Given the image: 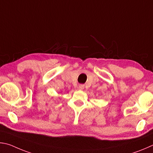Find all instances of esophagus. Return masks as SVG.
Returning <instances> with one entry per match:
<instances>
[{
  "label": "esophagus",
  "instance_id": "1",
  "mask_svg": "<svg viewBox=\"0 0 153 153\" xmlns=\"http://www.w3.org/2000/svg\"><path fill=\"white\" fill-rule=\"evenodd\" d=\"M79 89H81V90L83 89H84V85H79Z\"/></svg>",
  "mask_w": 153,
  "mask_h": 153
}]
</instances>
